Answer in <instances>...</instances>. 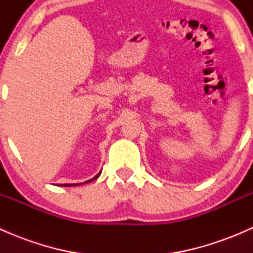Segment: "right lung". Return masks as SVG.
<instances>
[{
    "label": "right lung",
    "instance_id": "1",
    "mask_svg": "<svg viewBox=\"0 0 253 253\" xmlns=\"http://www.w3.org/2000/svg\"><path fill=\"white\" fill-rule=\"evenodd\" d=\"M100 174H101V171L99 172V174L96 175L95 177H93V178H91V180L85 181V182H83V183H89V182H91V181H94V180H95V178H98L99 176H100ZM78 185H81V183H65V185H61V186H66V187H68V186H78Z\"/></svg>",
    "mask_w": 253,
    "mask_h": 253
}]
</instances>
